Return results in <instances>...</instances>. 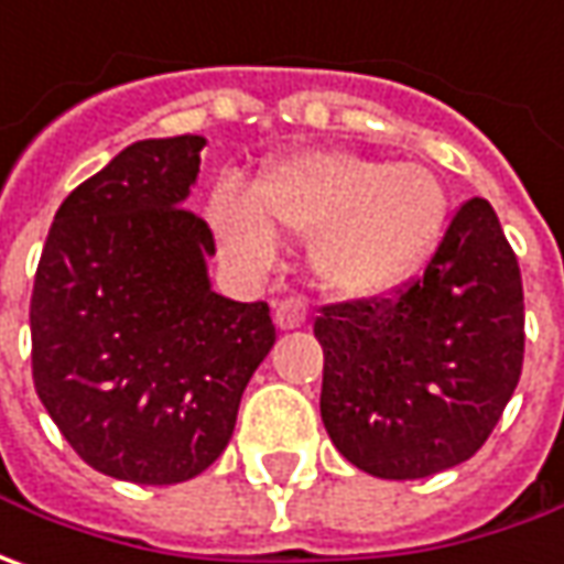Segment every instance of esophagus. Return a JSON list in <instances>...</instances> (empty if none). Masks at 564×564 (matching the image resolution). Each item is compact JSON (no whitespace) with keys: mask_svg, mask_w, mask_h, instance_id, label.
I'll use <instances>...</instances> for the list:
<instances>
[{"mask_svg":"<svg viewBox=\"0 0 564 564\" xmlns=\"http://www.w3.org/2000/svg\"><path fill=\"white\" fill-rule=\"evenodd\" d=\"M274 321H278L281 330H296V327H302L308 321V305H305L302 296H286L274 308Z\"/></svg>","mask_w":564,"mask_h":564,"instance_id":"34e87169","label":"esophagus"}]
</instances>
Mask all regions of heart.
Masks as SVG:
<instances>
[{"instance_id":"obj_1","label":"heart","mask_w":564,"mask_h":564,"mask_svg":"<svg viewBox=\"0 0 564 564\" xmlns=\"http://www.w3.org/2000/svg\"><path fill=\"white\" fill-rule=\"evenodd\" d=\"M212 221L224 249L246 264L278 256L274 227L308 237L321 286L346 300H378L417 278L437 256L449 196L431 167L308 149L271 165L252 196L221 189Z\"/></svg>"}]
</instances>
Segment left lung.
I'll use <instances>...</instances> for the list:
<instances>
[{"mask_svg":"<svg viewBox=\"0 0 564 564\" xmlns=\"http://www.w3.org/2000/svg\"><path fill=\"white\" fill-rule=\"evenodd\" d=\"M321 421L356 468L415 480L494 434L524 361V290L494 205L468 199L390 300L324 305Z\"/></svg>","mask_w":564,"mask_h":564,"instance_id":"left-lung-1","label":"left lung"}]
</instances>
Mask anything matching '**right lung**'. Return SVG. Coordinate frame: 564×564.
Here are the masks:
<instances>
[{
  "label": "right lung",
  "instance_id": "obj_1",
  "mask_svg": "<svg viewBox=\"0 0 564 564\" xmlns=\"http://www.w3.org/2000/svg\"><path fill=\"white\" fill-rule=\"evenodd\" d=\"M205 137L140 140L55 212L30 300L33 387L89 468L181 484L221 456L274 346L268 302L208 283V224L184 203Z\"/></svg>",
  "mask_w": 564,
  "mask_h": 564
}]
</instances>
